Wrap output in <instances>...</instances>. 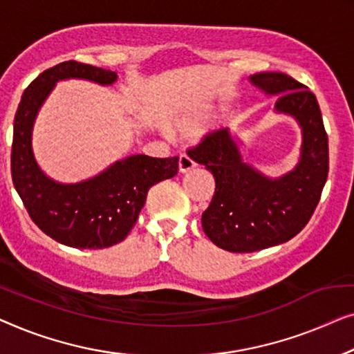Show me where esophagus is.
Wrapping results in <instances>:
<instances>
[{
    "instance_id": "obj_1",
    "label": "esophagus",
    "mask_w": 354,
    "mask_h": 354,
    "mask_svg": "<svg viewBox=\"0 0 354 354\" xmlns=\"http://www.w3.org/2000/svg\"><path fill=\"white\" fill-rule=\"evenodd\" d=\"M196 168V162L192 160L187 153H181L179 156V173H187Z\"/></svg>"
}]
</instances>
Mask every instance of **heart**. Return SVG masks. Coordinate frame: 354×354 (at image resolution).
<instances>
[{
    "label": "heart",
    "mask_w": 354,
    "mask_h": 354,
    "mask_svg": "<svg viewBox=\"0 0 354 354\" xmlns=\"http://www.w3.org/2000/svg\"><path fill=\"white\" fill-rule=\"evenodd\" d=\"M178 127L181 128V129H184V131H186V129L191 128V123H189V122H179Z\"/></svg>",
    "instance_id": "heart-1"
}]
</instances>
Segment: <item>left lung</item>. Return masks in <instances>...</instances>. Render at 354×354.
<instances>
[{"label":"left lung","mask_w":354,"mask_h":354,"mask_svg":"<svg viewBox=\"0 0 354 354\" xmlns=\"http://www.w3.org/2000/svg\"><path fill=\"white\" fill-rule=\"evenodd\" d=\"M250 82L277 94L276 111L295 118L303 142L297 167L277 179L243 162L227 128L189 149V157L205 165L216 183L202 213L203 232L216 247L234 253L263 250L295 237L315 213L328 173V139L315 94L279 72L255 73Z\"/></svg>","instance_id":"8db88e82"}]
</instances>
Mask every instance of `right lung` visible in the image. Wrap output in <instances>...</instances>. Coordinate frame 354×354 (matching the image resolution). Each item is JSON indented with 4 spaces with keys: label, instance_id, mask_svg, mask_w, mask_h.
<instances>
[{
    "label": "right lung",
    "instance_id": "obj_1",
    "mask_svg": "<svg viewBox=\"0 0 354 354\" xmlns=\"http://www.w3.org/2000/svg\"><path fill=\"white\" fill-rule=\"evenodd\" d=\"M82 78L112 84V71L66 61L33 80L14 117L11 175L32 221L54 241L73 248H106L122 242L153 184L178 173V157L129 156L86 181L61 184L39 170L32 151L33 122L59 80Z\"/></svg>",
    "mask_w": 354,
    "mask_h": 354
}]
</instances>
